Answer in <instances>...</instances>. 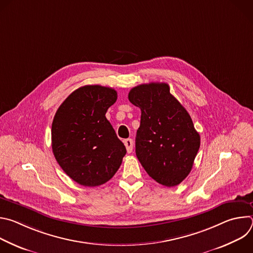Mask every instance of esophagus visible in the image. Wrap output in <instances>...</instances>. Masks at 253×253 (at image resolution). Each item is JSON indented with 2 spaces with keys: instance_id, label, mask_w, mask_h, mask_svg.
I'll list each match as a JSON object with an SVG mask.
<instances>
[{
  "instance_id": "obj_1",
  "label": "esophagus",
  "mask_w": 253,
  "mask_h": 253,
  "mask_svg": "<svg viewBox=\"0 0 253 253\" xmlns=\"http://www.w3.org/2000/svg\"><path fill=\"white\" fill-rule=\"evenodd\" d=\"M124 144H125V146H126L127 152L131 153L132 150H133V140L132 139H126L124 141Z\"/></svg>"
}]
</instances>
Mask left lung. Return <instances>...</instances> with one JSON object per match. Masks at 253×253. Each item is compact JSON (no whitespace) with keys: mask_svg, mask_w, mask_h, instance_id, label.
<instances>
[{"mask_svg":"<svg viewBox=\"0 0 253 253\" xmlns=\"http://www.w3.org/2000/svg\"><path fill=\"white\" fill-rule=\"evenodd\" d=\"M129 101L140 108L136 155L156 182L173 187L190 173L200 147V136L185 108L166 83L132 88Z\"/></svg>","mask_w":253,"mask_h":253,"instance_id":"left-lung-1","label":"left lung"}]
</instances>
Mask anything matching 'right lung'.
Returning <instances> with one entry per match:
<instances>
[{"label": "right lung", "instance_id": "1", "mask_svg": "<svg viewBox=\"0 0 253 253\" xmlns=\"http://www.w3.org/2000/svg\"><path fill=\"white\" fill-rule=\"evenodd\" d=\"M117 100L113 88L86 85L61 104L52 123V149L64 172L83 186H99L114 176L126 154L105 114Z\"/></svg>", "mask_w": 253, "mask_h": 253}]
</instances>
